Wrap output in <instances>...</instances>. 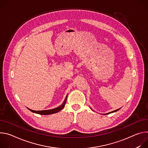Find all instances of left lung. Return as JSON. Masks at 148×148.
<instances>
[{
  "mask_svg": "<svg viewBox=\"0 0 148 148\" xmlns=\"http://www.w3.org/2000/svg\"><path fill=\"white\" fill-rule=\"evenodd\" d=\"M119 109H116V110H113V111H112V112H109V113H105V114H109V113H113V112H115L119 110Z\"/></svg>",
  "mask_w": 148,
  "mask_h": 148,
  "instance_id": "1",
  "label": "left lung"
}]
</instances>
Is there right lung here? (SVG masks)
<instances>
[{
	"instance_id": "1",
	"label": "right lung",
	"mask_w": 148,
	"mask_h": 148,
	"mask_svg": "<svg viewBox=\"0 0 148 148\" xmlns=\"http://www.w3.org/2000/svg\"><path fill=\"white\" fill-rule=\"evenodd\" d=\"M67 96H68V95L66 96V98H65L64 102H63V103L61 105H60L59 106H58V108H56L55 109H49V110H34L30 109L29 108H27V109L32 112L35 113H38V114H43V115H46V114H53V113H57V112H59L60 110H61L64 107V105H65L66 102V100H67Z\"/></svg>"
}]
</instances>
